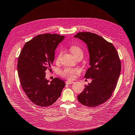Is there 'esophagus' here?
<instances>
[{
  "label": "esophagus",
  "mask_w": 135,
  "mask_h": 135,
  "mask_svg": "<svg viewBox=\"0 0 135 135\" xmlns=\"http://www.w3.org/2000/svg\"><path fill=\"white\" fill-rule=\"evenodd\" d=\"M74 82H73V81H70V80H67L66 82H65V84H73Z\"/></svg>",
  "instance_id": "1"
}]
</instances>
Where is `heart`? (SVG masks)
Segmentation results:
<instances>
[{
    "instance_id": "heart-1",
    "label": "heart",
    "mask_w": 135,
    "mask_h": 135,
    "mask_svg": "<svg viewBox=\"0 0 135 135\" xmlns=\"http://www.w3.org/2000/svg\"><path fill=\"white\" fill-rule=\"evenodd\" d=\"M70 51L72 53L75 57H78L79 56H82L83 57V52L82 49H81L79 46L78 45H72L70 48ZM62 54V51H60L59 52L58 55H57L56 60L57 61H59L60 60ZM80 73V70L78 68H73L70 67H66L64 68L60 72V74L61 76L67 78L68 79H73L75 78V75H77Z\"/></svg>"
}]
</instances>
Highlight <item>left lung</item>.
<instances>
[{
  "label": "left lung",
  "instance_id": "obj_1",
  "mask_svg": "<svg viewBox=\"0 0 135 135\" xmlns=\"http://www.w3.org/2000/svg\"><path fill=\"white\" fill-rule=\"evenodd\" d=\"M74 37L87 44L90 67L84 78L92 79L78 100L84 106L95 107L108 101L115 89L121 73L120 59L113 45L96 34L79 32Z\"/></svg>",
  "mask_w": 135,
  "mask_h": 135
}]
</instances>
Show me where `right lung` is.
Segmentation results:
<instances>
[{"instance_id":"obj_1","label":"right lung","mask_w":135,"mask_h":135,"mask_svg":"<svg viewBox=\"0 0 135 135\" xmlns=\"http://www.w3.org/2000/svg\"><path fill=\"white\" fill-rule=\"evenodd\" d=\"M64 36L57 34H40L25 44L18 57L17 69L22 88L34 104L52 105L60 97L65 83L59 78H45L55 59V51Z\"/></svg>"}]
</instances>
